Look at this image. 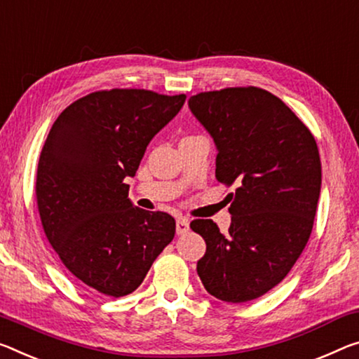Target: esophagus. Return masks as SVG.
<instances>
[{
    "label": "esophagus",
    "instance_id": "obj_1",
    "mask_svg": "<svg viewBox=\"0 0 359 359\" xmlns=\"http://www.w3.org/2000/svg\"><path fill=\"white\" fill-rule=\"evenodd\" d=\"M190 230V222L187 217H177L175 220V231H177V235H184Z\"/></svg>",
    "mask_w": 359,
    "mask_h": 359
}]
</instances>
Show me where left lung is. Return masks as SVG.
Here are the masks:
<instances>
[{
	"label": "left lung",
	"instance_id": "8db88e82",
	"mask_svg": "<svg viewBox=\"0 0 359 359\" xmlns=\"http://www.w3.org/2000/svg\"><path fill=\"white\" fill-rule=\"evenodd\" d=\"M189 105L217 145L215 179L236 185L226 235L210 219L190 224L206 241L196 271L215 299L249 302L280 284L309 243L320 151L310 129L265 89L208 90Z\"/></svg>",
	"mask_w": 359,
	"mask_h": 359
}]
</instances>
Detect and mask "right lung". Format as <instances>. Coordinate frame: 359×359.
Masks as SVG:
<instances>
[{
	"instance_id": "right-lung-1",
	"label": "right lung",
	"mask_w": 359,
	"mask_h": 359,
	"mask_svg": "<svg viewBox=\"0 0 359 359\" xmlns=\"http://www.w3.org/2000/svg\"><path fill=\"white\" fill-rule=\"evenodd\" d=\"M185 94L95 90L68 105L39 155L36 204L48 241L65 269L110 297L134 292L175 235L172 215L133 206L147 145L177 115Z\"/></svg>"
}]
</instances>
